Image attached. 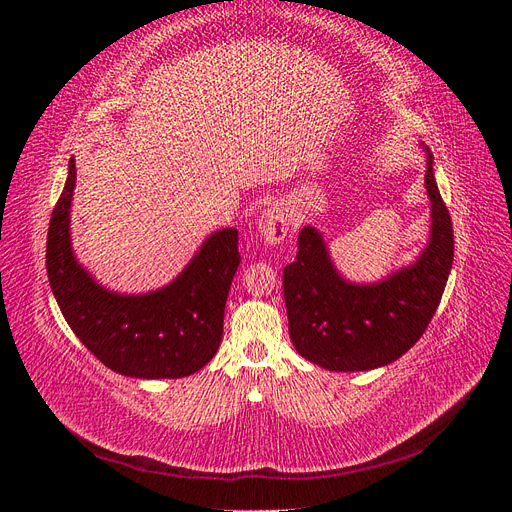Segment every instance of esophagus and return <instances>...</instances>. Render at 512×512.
I'll return each mask as SVG.
<instances>
[{
  "mask_svg": "<svg viewBox=\"0 0 512 512\" xmlns=\"http://www.w3.org/2000/svg\"><path fill=\"white\" fill-rule=\"evenodd\" d=\"M290 230V213L282 203H275L262 211L258 220V232L267 243H282Z\"/></svg>",
  "mask_w": 512,
  "mask_h": 512,
  "instance_id": "1",
  "label": "esophagus"
}]
</instances>
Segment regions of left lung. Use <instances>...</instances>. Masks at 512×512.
I'll list each match as a JSON object with an SVG mask.
<instances>
[{
  "label": "left lung",
  "mask_w": 512,
  "mask_h": 512,
  "mask_svg": "<svg viewBox=\"0 0 512 512\" xmlns=\"http://www.w3.org/2000/svg\"><path fill=\"white\" fill-rule=\"evenodd\" d=\"M425 188L431 237L414 265L378 284H350L337 273L314 226L299 232V252L284 269L288 331L307 361L329 371H367L397 361L421 335L440 305L453 267V222L433 177L427 151Z\"/></svg>",
  "instance_id": "1"
}]
</instances>
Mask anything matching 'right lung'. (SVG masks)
Wrapping results in <instances>:
<instances>
[{"instance_id": "1", "label": "right lung", "mask_w": 512, "mask_h": 512, "mask_svg": "<svg viewBox=\"0 0 512 512\" xmlns=\"http://www.w3.org/2000/svg\"><path fill=\"white\" fill-rule=\"evenodd\" d=\"M74 183L72 158L46 237V273L74 335L121 376L183 378L205 367L220 348L228 290L241 260L237 228L213 232L168 286L117 294L100 286L74 258Z\"/></svg>"}]
</instances>
